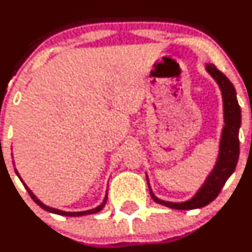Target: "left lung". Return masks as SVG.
<instances>
[{
	"instance_id": "obj_1",
	"label": "left lung",
	"mask_w": 252,
	"mask_h": 252,
	"mask_svg": "<svg viewBox=\"0 0 252 252\" xmlns=\"http://www.w3.org/2000/svg\"><path fill=\"white\" fill-rule=\"evenodd\" d=\"M205 68L216 80V83L220 86L221 93H222L224 127L222 129V136H221L220 153H219V158L215 168L210 173L201 190L197 192L196 196L191 198L190 201L183 203L161 201L154 196L153 191L149 186V190H150V194L154 201L172 208V209H196V208L205 207L210 202H213L219 196L220 191L222 190L227 179L234 172L238 158H239V134L238 133H239L240 123H242V115H240V107L238 104L235 89L233 84L229 82L228 78L222 72L219 71L214 64H207Z\"/></svg>"
}]
</instances>
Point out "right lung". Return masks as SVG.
Instances as JSON below:
<instances>
[{
    "mask_svg": "<svg viewBox=\"0 0 252 252\" xmlns=\"http://www.w3.org/2000/svg\"><path fill=\"white\" fill-rule=\"evenodd\" d=\"M15 172H17V170H15ZM17 174H18V172H17ZM18 177H19V174H18ZM20 178V177H19ZM21 180V179H20ZM21 183L24 184V186H25L26 189H28V192H29V194L30 196H31V198L33 199L34 202L37 203V204L39 205L40 208H43V209L44 210H47V212H50V213H54V214H59V215H64V216H82V215H89V214H94V213H98V212H101L102 210V208L104 207V204H105V202H107V196H105V198H104V201H103V203H102L101 205H98V207L97 208H94V209H90V210H86V212H75V213H69V212H62V210H58V209H54V208H50V207H48V205H45V204H43L42 202L39 201L38 198H37L36 196H34L33 193H32L31 192V190H30V189L28 188V186L25 185V183H24L23 180H21Z\"/></svg>",
    "mask_w": 252,
    "mask_h": 252,
    "instance_id": "1",
    "label": "right lung"
}]
</instances>
